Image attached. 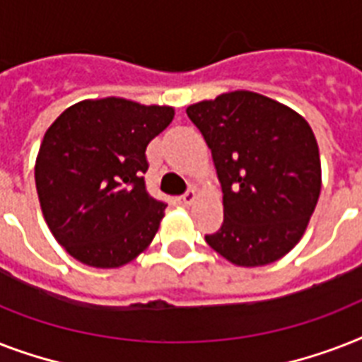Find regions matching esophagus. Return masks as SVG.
<instances>
[{
	"instance_id": "esophagus-1",
	"label": "esophagus",
	"mask_w": 362,
	"mask_h": 362,
	"mask_svg": "<svg viewBox=\"0 0 362 362\" xmlns=\"http://www.w3.org/2000/svg\"><path fill=\"white\" fill-rule=\"evenodd\" d=\"M195 199H197V193H195L192 189V192H186V193H184V195H182V197H178V203L189 206V204L195 203Z\"/></svg>"
}]
</instances>
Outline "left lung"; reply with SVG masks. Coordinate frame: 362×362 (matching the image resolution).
Masks as SVG:
<instances>
[{"label":"left lung","mask_w":362,"mask_h":362,"mask_svg":"<svg viewBox=\"0 0 362 362\" xmlns=\"http://www.w3.org/2000/svg\"><path fill=\"white\" fill-rule=\"evenodd\" d=\"M212 150L223 223L204 240L237 267H263L303 238L321 192L320 148L303 116L237 90L186 109Z\"/></svg>","instance_id":"1"}]
</instances>
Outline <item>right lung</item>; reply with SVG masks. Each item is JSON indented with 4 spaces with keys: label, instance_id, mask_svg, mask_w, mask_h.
<instances>
[{
    "label": "right lung",
    "instance_id": "obj_1",
    "mask_svg": "<svg viewBox=\"0 0 362 362\" xmlns=\"http://www.w3.org/2000/svg\"><path fill=\"white\" fill-rule=\"evenodd\" d=\"M173 118V107L105 98L73 105L48 127L37 195L48 229L76 261L118 269L150 246L167 204L144 186L146 146Z\"/></svg>",
    "mask_w": 362,
    "mask_h": 362
}]
</instances>
